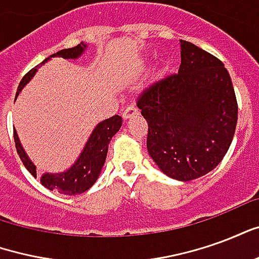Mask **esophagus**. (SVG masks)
<instances>
[{
  "label": "esophagus",
  "instance_id": "34e87169",
  "mask_svg": "<svg viewBox=\"0 0 259 259\" xmlns=\"http://www.w3.org/2000/svg\"><path fill=\"white\" fill-rule=\"evenodd\" d=\"M137 113H139V108L136 107L135 104H130V105H127V107L124 108L122 116H123V119H129L130 116H135Z\"/></svg>",
  "mask_w": 259,
  "mask_h": 259
}]
</instances>
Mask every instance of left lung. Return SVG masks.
Returning a JSON list of instances; mask_svg holds the SVG:
<instances>
[{"instance_id": "1", "label": "left lung", "mask_w": 259, "mask_h": 259, "mask_svg": "<svg viewBox=\"0 0 259 259\" xmlns=\"http://www.w3.org/2000/svg\"><path fill=\"white\" fill-rule=\"evenodd\" d=\"M182 64L148 85L137 107L148 123L147 148L163 174L198 179L221 162L233 140L237 100L221 59L180 40Z\"/></svg>"}]
</instances>
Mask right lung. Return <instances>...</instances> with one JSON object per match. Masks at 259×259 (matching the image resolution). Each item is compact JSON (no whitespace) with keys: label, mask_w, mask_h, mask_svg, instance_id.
<instances>
[{"label":"right lung","mask_w":259,"mask_h":259,"mask_svg":"<svg viewBox=\"0 0 259 259\" xmlns=\"http://www.w3.org/2000/svg\"><path fill=\"white\" fill-rule=\"evenodd\" d=\"M84 44H77L76 47L66 48V50H61L57 54L50 55V58H61L66 59H74L77 58L79 55H81L83 50H84ZM47 58V59H50ZM46 59V61H47ZM44 61V62H46ZM42 62V64H44ZM42 64L37 65L33 69H30L27 73L23 76V79L20 80L19 87H18V93L16 96L19 94V91L22 90V87L33 77V74L36 73V70L38 66H41ZM122 126V118L119 115H115L112 118L105 119L104 122L97 126L93 135L87 141L84 150L81 152V155L79 159L76 161L72 168L64 172V174L58 175H50L46 174L42 175L41 178V185L44 187H47L48 190H55L61 193V194L66 195H76L81 194L90 189L91 186L96 183L98 175L101 172V168L104 162H105V158H107L108 152V144L113 137V135L120 129ZM14 140H15V147H16V151L19 154V158L22 159V162L25 165V168L30 172L34 178H36V166L31 163V161L26 155L25 150L20 146V141L18 139V135L14 130Z\"/></svg>","instance_id":"1"}]
</instances>
